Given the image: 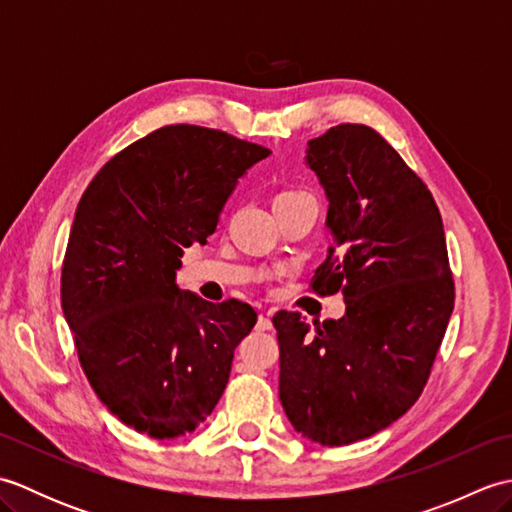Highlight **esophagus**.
I'll return each instance as SVG.
<instances>
[{"instance_id": "1", "label": "esophagus", "mask_w": 512, "mask_h": 512, "mask_svg": "<svg viewBox=\"0 0 512 512\" xmlns=\"http://www.w3.org/2000/svg\"><path fill=\"white\" fill-rule=\"evenodd\" d=\"M257 330H259V332H268V330H273V321H270V314H259V319H257Z\"/></svg>"}]
</instances>
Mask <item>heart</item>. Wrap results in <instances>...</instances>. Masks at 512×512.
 Segmentation results:
<instances>
[{
  "label": "heart",
  "mask_w": 512,
  "mask_h": 512,
  "mask_svg": "<svg viewBox=\"0 0 512 512\" xmlns=\"http://www.w3.org/2000/svg\"><path fill=\"white\" fill-rule=\"evenodd\" d=\"M288 195H299V193H281L279 198H288Z\"/></svg>",
  "instance_id": "1"
}]
</instances>
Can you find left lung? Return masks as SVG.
<instances>
[{
    "label": "left lung",
    "instance_id": "obj_1",
    "mask_svg": "<svg viewBox=\"0 0 512 512\" xmlns=\"http://www.w3.org/2000/svg\"><path fill=\"white\" fill-rule=\"evenodd\" d=\"M332 237L312 290H343L345 317L317 332L277 312L279 400L297 433L343 447L396 422L427 383L453 312L442 217L429 189L372 127L308 140Z\"/></svg>",
    "mask_w": 512,
    "mask_h": 512
}]
</instances>
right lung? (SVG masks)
I'll return each mask as SVG.
<instances>
[{
	"instance_id": "right-lung-1",
	"label": "right lung",
	"mask_w": 512,
	"mask_h": 512,
	"mask_svg": "<svg viewBox=\"0 0 512 512\" xmlns=\"http://www.w3.org/2000/svg\"><path fill=\"white\" fill-rule=\"evenodd\" d=\"M270 156L217 129L169 125L96 173L76 206L61 270L63 317L85 376L114 416L173 440L211 416L257 312L176 286L250 167Z\"/></svg>"
}]
</instances>
